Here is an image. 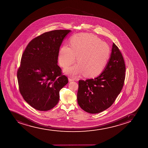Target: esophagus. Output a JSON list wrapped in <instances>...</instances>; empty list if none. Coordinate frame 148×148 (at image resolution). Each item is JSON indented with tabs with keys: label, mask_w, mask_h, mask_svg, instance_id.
I'll return each instance as SVG.
<instances>
[{
	"label": "esophagus",
	"mask_w": 148,
	"mask_h": 148,
	"mask_svg": "<svg viewBox=\"0 0 148 148\" xmlns=\"http://www.w3.org/2000/svg\"><path fill=\"white\" fill-rule=\"evenodd\" d=\"M68 79H69V82H73V80H74V79H73V78H70V77H69Z\"/></svg>",
	"instance_id": "1"
}]
</instances>
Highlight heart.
<instances>
[{"mask_svg": "<svg viewBox=\"0 0 148 148\" xmlns=\"http://www.w3.org/2000/svg\"><path fill=\"white\" fill-rule=\"evenodd\" d=\"M110 48L92 34L83 33L71 38L70 47L66 45L60 50L59 62L65 68L75 63L78 64L67 68L65 73L75 77L84 73L87 77H97L104 71L110 56Z\"/></svg>", "mask_w": 148, "mask_h": 148, "instance_id": "obj_1", "label": "heart"}]
</instances>
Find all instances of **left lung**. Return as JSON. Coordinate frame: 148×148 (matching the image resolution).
Wrapping results in <instances>:
<instances>
[{"label": "left lung", "mask_w": 148, "mask_h": 148, "mask_svg": "<svg viewBox=\"0 0 148 148\" xmlns=\"http://www.w3.org/2000/svg\"><path fill=\"white\" fill-rule=\"evenodd\" d=\"M125 65L121 51L113 43L105 69L98 77L79 80L77 103L83 110L98 114L110 107L124 84Z\"/></svg>", "instance_id": "obj_1"}]
</instances>
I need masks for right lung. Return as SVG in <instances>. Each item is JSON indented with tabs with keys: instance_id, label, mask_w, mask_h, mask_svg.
I'll list each match as a JSON object with an SVG mask.
<instances>
[{
	"instance_id": "right-lung-1",
	"label": "right lung",
	"mask_w": 148,
	"mask_h": 148,
	"mask_svg": "<svg viewBox=\"0 0 148 148\" xmlns=\"http://www.w3.org/2000/svg\"><path fill=\"white\" fill-rule=\"evenodd\" d=\"M71 30L45 32L29 42L17 71L19 90L32 108L47 111L59 100V92L68 83L57 65L60 47Z\"/></svg>"
}]
</instances>
